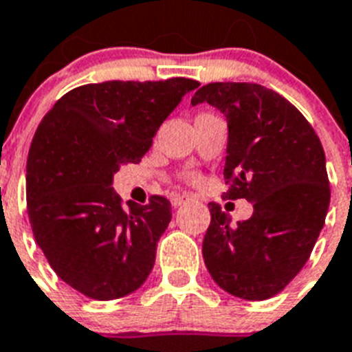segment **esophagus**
Instances as JSON below:
<instances>
[{"mask_svg":"<svg viewBox=\"0 0 352 352\" xmlns=\"http://www.w3.org/2000/svg\"><path fill=\"white\" fill-rule=\"evenodd\" d=\"M185 201H189V196L187 194H174L173 198H170V204L174 207H179V205H184Z\"/></svg>","mask_w":352,"mask_h":352,"instance_id":"34e87169","label":"esophagus"}]
</instances>
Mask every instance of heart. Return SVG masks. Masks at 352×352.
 Returning a JSON list of instances; mask_svg holds the SVG:
<instances>
[{
    "mask_svg": "<svg viewBox=\"0 0 352 352\" xmlns=\"http://www.w3.org/2000/svg\"><path fill=\"white\" fill-rule=\"evenodd\" d=\"M190 178H194V176H190Z\"/></svg>",
    "mask_w": 352,
    "mask_h": 352,
    "instance_id": "b5f03b06",
    "label": "heart"
}]
</instances>
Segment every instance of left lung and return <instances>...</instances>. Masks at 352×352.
Wrapping results in <instances>:
<instances>
[{
  "label": "left lung",
  "instance_id": "left-lung-1",
  "mask_svg": "<svg viewBox=\"0 0 352 352\" xmlns=\"http://www.w3.org/2000/svg\"><path fill=\"white\" fill-rule=\"evenodd\" d=\"M204 101L229 125L223 198L254 207L232 227L210 201L205 265L232 296L267 300L302 271L325 223L331 189L323 147L296 107L258 83H209L190 103Z\"/></svg>",
  "mask_w": 352,
  "mask_h": 352
}]
</instances>
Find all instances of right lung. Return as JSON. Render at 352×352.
<instances>
[{
	"mask_svg": "<svg viewBox=\"0 0 352 352\" xmlns=\"http://www.w3.org/2000/svg\"><path fill=\"white\" fill-rule=\"evenodd\" d=\"M189 78L103 81L67 92L39 123L27 160V212L54 272L92 300H116L143 285L173 218L170 201L147 205L112 189L125 163H140L187 92Z\"/></svg>",
	"mask_w": 352,
	"mask_h": 352,
	"instance_id": "add662e5",
	"label": "right lung"
}]
</instances>
